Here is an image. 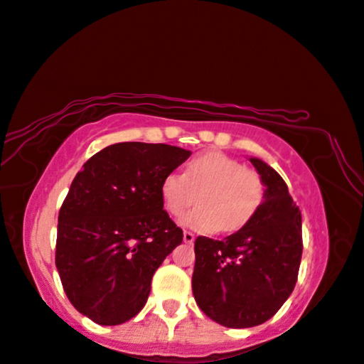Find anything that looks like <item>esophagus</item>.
<instances>
[{"label":"esophagus","mask_w":364,"mask_h":364,"mask_svg":"<svg viewBox=\"0 0 364 364\" xmlns=\"http://www.w3.org/2000/svg\"><path fill=\"white\" fill-rule=\"evenodd\" d=\"M183 240L186 244H193L194 242V234L193 232H189V231H184L183 232Z\"/></svg>","instance_id":"obj_1"}]
</instances>
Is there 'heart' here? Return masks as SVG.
Instances as JSON below:
<instances>
[{
  "mask_svg": "<svg viewBox=\"0 0 364 364\" xmlns=\"http://www.w3.org/2000/svg\"><path fill=\"white\" fill-rule=\"evenodd\" d=\"M161 199L171 216L184 214L181 224L198 232H234L244 228L264 199V181L254 170L221 151H206L161 181Z\"/></svg>",
  "mask_w": 364,
  "mask_h": 364,
  "instance_id": "heart-1",
  "label": "heart"
}]
</instances>
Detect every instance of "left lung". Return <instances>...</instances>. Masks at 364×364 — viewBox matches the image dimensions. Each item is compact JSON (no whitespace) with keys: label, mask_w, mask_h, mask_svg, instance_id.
I'll return each instance as SVG.
<instances>
[{"label":"left lung","mask_w":364,"mask_h":364,"mask_svg":"<svg viewBox=\"0 0 364 364\" xmlns=\"http://www.w3.org/2000/svg\"><path fill=\"white\" fill-rule=\"evenodd\" d=\"M264 181L252 219L223 240L199 235L193 295L209 318L228 328L257 326L277 314L296 282L301 214L272 166L249 158Z\"/></svg>","instance_id":"left-lung-1"}]
</instances>
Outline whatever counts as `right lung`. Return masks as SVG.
<instances>
[{
	"label": "right lung",
	"instance_id": "1",
	"mask_svg": "<svg viewBox=\"0 0 364 364\" xmlns=\"http://www.w3.org/2000/svg\"><path fill=\"white\" fill-rule=\"evenodd\" d=\"M189 155L163 143H115L75 175L59 211L55 267L87 318L120 325L145 306L153 274L183 240L163 211L161 181Z\"/></svg>",
	"mask_w": 364,
	"mask_h": 364
}]
</instances>
